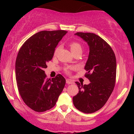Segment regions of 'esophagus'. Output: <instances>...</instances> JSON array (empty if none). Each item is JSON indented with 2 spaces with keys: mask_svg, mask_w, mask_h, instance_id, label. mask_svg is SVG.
I'll use <instances>...</instances> for the list:
<instances>
[{
  "mask_svg": "<svg viewBox=\"0 0 134 134\" xmlns=\"http://www.w3.org/2000/svg\"><path fill=\"white\" fill-rule=\"evenodd\" d=\"M66 82L67 84H72L74 83V82H73L72 80L69 79H67L66 80Z\"/></svg>",
  "mask_w": 134,
  "mask_h": 134,
  "instance_id": "34e87169",
  "label": "esophagus"
}]
</instances>
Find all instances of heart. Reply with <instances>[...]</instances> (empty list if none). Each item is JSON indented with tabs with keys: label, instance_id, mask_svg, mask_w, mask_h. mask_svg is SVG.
<instances>
[{
	"label": "heart",
	"instance_id": "1",
	"mask_svg": "<svg viewBox=\"0 0 134 134\" xmlns=\"http://www.w3.org/2000/svg\"><path fill=\"white\" fill-rule=\"evenodd\" d=\"M69 47H70L71 51V52H72L73 54H75V53L77 52H82V46L80 45V44L78 42H76V41L71 42V43L69 44ZM58 50V47H57V48L55 49V53L57 52ZM72 69V68H69L66 69L65 71L67 73H69V69Z\"/></svg>",
	"mask_w": 134,
	"mask_h": 134
}]
</instances>
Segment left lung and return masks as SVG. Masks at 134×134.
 <instances>
[{
    "instance_id": "8db88e82",
    "label": "left lung",
    "mask_w": 134,
    "mask_h": 134,
    "mask_svg": "<svg viewBox=\"0 0 134 134\" xmlns=\"http://www.w3.org/2000/svg\"><path fill=\"white\" fill-rule=\"evenodd\" d=\"M76 35L88 43V58L85 76L90 81L88 85L79 82L77 94L73 97V104L79 110L91 113L101 109L113 92L116 82V61L115 53L109 44L93 33L77 32Z\"/></svg>"
}]
</instances>
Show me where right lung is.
Masks as SVG:
<instances>
[{
	"mask_svg": "<svg viewBox=\"0 0 134 134\" xmlns=\"http://www.w3.org/2000/svg\"><path fill=\"white\" fill-rule=\"evenodd\" d=\"M65 30L41 31L23 44L16 60V79L18 91L26 105L37 112L52 109L65 87L61 74L47 79L44 69L51 61L55 49Z\"/></svg>",
	"mask_w": 134,
	"mask_h": 134,
	"instance_id": "obj_1",
	"label": "right lung"
}]
</instances>
